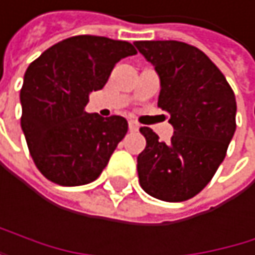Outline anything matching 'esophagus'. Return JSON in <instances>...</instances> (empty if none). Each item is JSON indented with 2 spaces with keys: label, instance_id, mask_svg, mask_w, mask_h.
Returning a JSON list of instances; mask_svg holds the SVG:
<instances>
[{
  "label": "esophagus",
  "instance_id": "1",
  "mask_svg": "<svg viewBox=\"0 0 255 255\" xmlns=\"http://www.w3.org/2000/svg\"><path fill=\"white\" fill-rule=\"evenodd\" d=\"M129 130H130V132L139 130V125H138L136 122H129Z\"/></svg>",
  "mask_w": 255,
  "mask_h": 255
}]
</instances>
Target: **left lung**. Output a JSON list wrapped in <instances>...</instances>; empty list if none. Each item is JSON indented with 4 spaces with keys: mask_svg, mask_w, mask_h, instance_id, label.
Here are the masks:
<instances>
[{
    "mask_svg": "<svg viewBox=\"0 0 255 255\" xmlns=\"http://www.w3.org/2000/svg\"><path fill=\"white\" fill-rule=\"evenodd\" d=\"M159 81L157 105L170 114V142L141 128L145 148L136 157L141 188L170 203L197 195L224 161L236 130V98L226 76L195 46L177 40L135 43Z\"/></svg>",
    "mask_w": 255,
    "mask_h": 255,
    "instance_id": "1",
    "label": "left lung"
}]
</instances>
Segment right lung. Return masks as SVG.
I'll use <instances>...</instances> for the list:
<instances>
[{"instance_id": "add662e5", "label": "right lung", "mask_w": 255, "mask_h": 255, "mask_svg": "<svg viewBox=\"0 0 255 255\" xmlns=\"http://www.w3.org/2000/svg\"><path fill=\"white\" fill-rule=\"evenodd\" d=\"M123 40L75 36L33 61L20 90V126L39 171L61 186L96 180L128 132L120 116L85 113L91 91L104 88L116 63L135 55Z\"/></svg>"}]
</instances>
